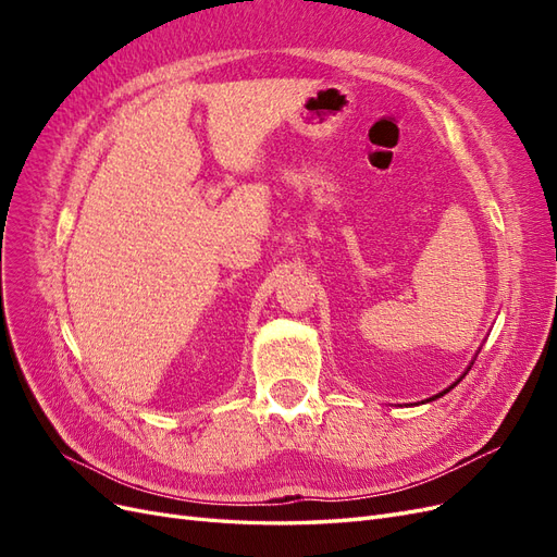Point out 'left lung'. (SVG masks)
Listing matches in <instances>:
<instances>
[{
  "mask_svg": "<svg viewBox=\"0 0 557 557\" xmlns=\"http://www.w3.org/2000/svg\"><path fill=\"white\" fill-rule=\"evenodd\" d=\"M474 360H476V358H474ZM474 360H471V364H474ZM471 364H469V367H467V372H469V369H471ZM467 372H465V374H467ZM465 374H462V376H460V379H458V381H455V383H453V385H448V387H446V391H442V393H440V395H434V397H430V399H428V401H432V399H440V397H444V395H446V393H450V391H453V387H455V385H458V383H460V381H462V379H465Z\"/></svg>",
  "mask_w": 557,
  "mask_h": 557,
  "instance_id": "left-lung-1",
  "label": "left lung"
}]
</instances>
